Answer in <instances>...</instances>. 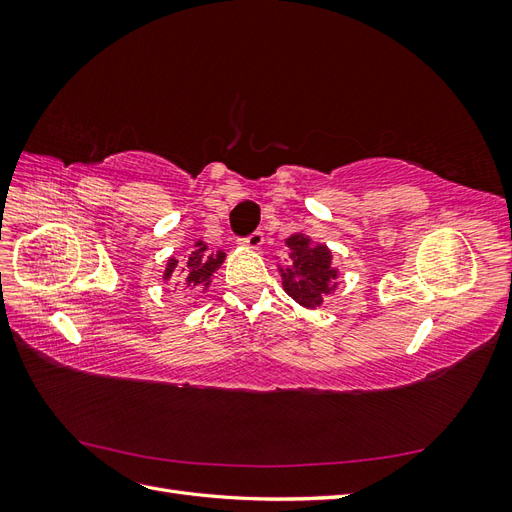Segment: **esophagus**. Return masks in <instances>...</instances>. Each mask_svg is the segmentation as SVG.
<instances>
[{
    "mask_svg": "<svg viewBox=\"0 0 512 512\" xmlns=\"http://www.w3.org/2000/svg\"><path fill=\"white\" fill-rule=\"evenodd\" d=\"M262 241H265V235H262L260 230H256V232H252V235L243 237V239H241V245L252 247V250H258V247L262 245Z\"/></svg>",
    "mask_w": 512,
    "mask_h": 512,
    "instance_id": "34e87169",
    "label": "esophagus"
}]
</instances>
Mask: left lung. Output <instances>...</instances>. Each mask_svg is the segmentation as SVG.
<instances>
[{
  "instance_id": "left-lung-1",
  "label": "left lung",
  "mask_w": 512,
  "mask_h": 512,
  "mask_svg": "<svg viewBox=\"0 0 512 512\" xmlns=\"http://www.w3.org/2000/svg\"><path fill=\"white\" fill-rule=\"evenodd\" d=\"M286 245L290 247L292 265L282 273L284 290L297 303L318 307L324 294L333 290L331 282L337 277L331 267V252L327 245H312L305 235H292Z\"/></svg>"
}]
</instances>
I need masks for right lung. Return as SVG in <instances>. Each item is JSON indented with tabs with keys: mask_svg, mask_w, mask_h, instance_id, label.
I'll list each match as a JSON object with an SVG mask.
<instances>
[{
	"mask_svg": "<svg viewBox=\"0 0 512 512\" xmlns=\"http://www.w3.org/2000/svg\"><path fill=\"white\" fill-rule=\"evenodd\" d=\"M224 262V252H211L203 241H196L194 252L185 256L181 262L170 258L164 271V280H170L173 273L179 269V277H185V286L190 288H207L215 269H220Z\"/></svg>",
	"mask_w": 512,
	"mask_h": 512,
	"instance_id": "obj_1",
	"label": "right lung"
}]
</instances>
